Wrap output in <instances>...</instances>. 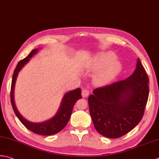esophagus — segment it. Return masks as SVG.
Segmentation results:
<instances>
[{
	"label": "esophagus",
	"mask_w": 159,
	"mask_h": 159,
	"mask_svg": "<svg viewBox=\"0 0 159 159\" xmlns=\"http://www.w3.org/2000/svg\"><path fill=\"white\" fill-rule=\"evenodd\" d=\"M89 92L88 91V89H83V91H82V96H83V98L88 97V96H89Z\"/></svg>",
	"instance_id": "1"
}]
</instances>
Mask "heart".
Masks as SVG:
<instances>
[{
	"label": "heart",
	"mask_w": 159,
	"mask_h": 159,
	"mask_svg": "<svg viewBox=\"0 0 159 159\" xmlns=\"http://www.w3.org/2000/svg\"><path fill=\"white\" fill-rule=\"evenodd\" d=\"M99 70L96 74V81L99 85L110 83L122 71L121 62L112 52H102L96 54L91 63V70Z\"/></svg>",
	"instance_id": "1"
}]
</instances>
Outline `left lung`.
Listing matches in <instances>:
<instances>
[{
  "instance_id": "1",
  "label": "left lung",
  "mask_w": 159,
  "mask_h": 159,
  "mask_svg": "<svg viewBox=\"0 0 159 159\" xmlns=\"http://www.w3.org/2000/svg\"><path fill=\"white\" fill-rule=\"evenodd\" d=\"M149 79L139 58L127 79L95 89L88 98L90 116L100 134L117 139L138 125L149 96Z\"/></svg>"
}]
</instances>
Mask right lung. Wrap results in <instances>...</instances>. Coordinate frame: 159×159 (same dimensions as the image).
<instances>
[{
    "label": "right lung",
    "instance_id": "obj_1",
    "mask_svg": "<svg viewBox=\"0 0 159 159\" xmlns=\"http://www.w3.org/2000/svg\"><path fill=\"white\" fill-rule=\"evenodd\" d=\"M39 49H34L30 53V54L23 60L18 62L17 66L14 71L13 76H12V81L11 86V102L12 107L14 109V113L16 115L20 122L25 126L28 129L36 134H38L43 136H49L53 135L58 132H61L69 121L74 104L79 99L81 98L82 96L81 89L80 88H76L71 91L65 93L63 98L61 100L60 106L58 107L57 113L51 119L40 123H33L32 121L28 120L25 118H24L18 111V109L16 106L14 101V87L16 81L17 76L19 71L23 69V67L28 62L30 61V58L34 57Z\"/></svg>",
    "mask_w": 159,
    "mask_h": 159
}]
</instances>
